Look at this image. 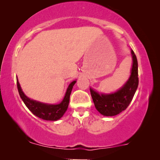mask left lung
<instances>
[{"label": "left lung", "instance_id": "8db88e82", "mask_svg": "<svg viewBox=\"0 0 160 160\" xmlns=\"http://www.w3.org/2000/svg\"><path fill=\"white\" fill-rule=\"evenodd\" d=\"M131 54L132 65L130 76L121 88L115 92L108 94L99 93L91 87L89 88L95 108L102 115L113 117L119 114L125 110L132 101L138 86V73L137 58L132 50Z\"/></svg>", "mask_w": 160, "mask_h": 160}]
</instances>
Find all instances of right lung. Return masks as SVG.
<instances>
[{
	"label": "right lung",
	"instance_id": "obj_1",
	"mask_svg": "<svg viewBox=\"0 0 160 160\" xmlns=\"http://www.w3.org/2000/svg\"><path fill=\"white\" fill-rule=\"evenodd\" d=\"M76 81L74 80L69 84L64 98H63L61 102L58 104H49L37 101V100L30 99V98L27 97L23 92L19 81L17 78V89H18L19 96L22 100L24 103L25 104V106L36 117L42 119L48 120V121H57L64 115L65 111H67L68 107L70 95H71L72 89H73V85L76 84Z\"/></svg>",
	"mask_w": 160,
	"mask_h": 160
}]
</instances>
